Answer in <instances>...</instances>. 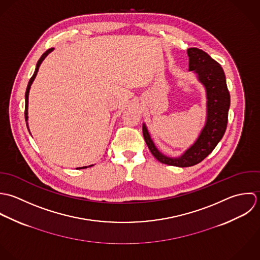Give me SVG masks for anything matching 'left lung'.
<instances>
[{
	"label": "left lung",
	"mask_w": 260,
	"mask_h": 260,
	"mask_svg": "<svg viewBox=\"0 0 260 260\" xmlns=\"http://www.w3.org/2000/svg\"><path fill=\"white\" fill-rule=\"evenodd\" d=\"M187 53L189 71L204 86L207 100L206 121L197 140L181 156H166L158 151L146 123H143L144 138L153 156L162 164L180 168L197 165L212 153L225 134L230 107V94L221 65L201 49L189 48Z\"/></svg>",
	"instance_id": "8db88e82"
}]
</instances>
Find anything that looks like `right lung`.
<instances>
[{
	"label": "right lung",
	"instance_id": "1",
	"mask_svg": "<svg viewBox=\"0 0 260 260\" xmlns=\"http://www.w3.org/2000/svg\"><path fill=\"white\" fill-rule=\"evenodd\" d=\"M53 50H54V48L48 49L46 52L43 53V55L40 57V59L38 60V62H37V64H36V68H35L34 74H33V76L31 77V79L29 80V83H28V86H27V89H26V93H25V119H26V124H27V127H28L29 133H30V129H29V125H28V103H29V92H30V88H31V85H32L34 79L36 78V75H37V73H38V70H39V67H40L41 63H42L43 60L48 56L49 53L52 52ZM30 134H31V133H30ZM92 166H93V165H90V166H87V167L85 166V167H81V168H77V169H85V168L92 167Z\"/></svg>",
	"mask_w": 260,
	"mask_h": 260
}]
</instances>
